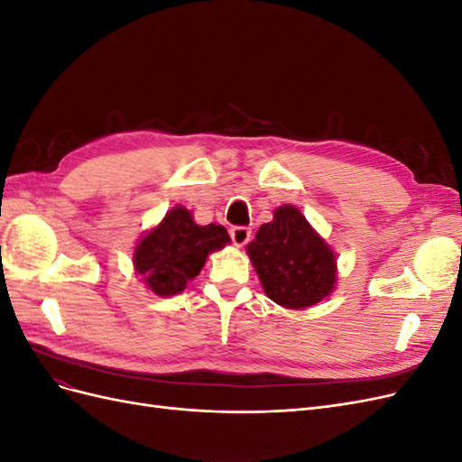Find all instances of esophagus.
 <instances>
[{"label": "esophagus", "mask_w": 462, "mask_h": 462, "mask_svg": "<svg viewBox=\"0 0 462 462\" xmlns=\"http://www.w3.org/2000/svg\"><path fill=\"white\" fill-rule=\"evenodd\" d=\"M229 233H231V239H233L235 246H245L250 241V236H253V231H250L248 227H233Z\"/></svg>", "instance_id": "obj_1"}]
</instances>
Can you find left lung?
I'll return each instance as SVG.
<instances>
[{
    "label": "left lung",
    "mask_w": 462,
    "mask_h": 462,
    "mask_svg": "<svg viewBox=\"0 0 462 462\" xmlns=\"http://www.w3.org/2000/svg\"><path fill=\"white\" fill-rule=\"evenodd\" d=\"M246 254L265 295L287 310L310 309L337 285V254L297 206L275 208Z\"/></svg>",
    "instance_id": "1"
}]
</instances>
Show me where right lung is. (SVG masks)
<instances>
[{
	"label": "right lung",
	"instance_id": "obj_1",
	"mask_svg": "<svg viewBox=\"0 0 462 462\" xmlns=\"http://www.w3.org/2000/svg\"><path fill=\"white\" fill-rule=\"evenodd\" d=\"M229 243L226 227L199 226L190 209L175 206L138 239L133 253L134 273L153 295L173 297L200 273L209 254Z\"/></svg>",
	"mask_w": 462,
	"mask_h": 462
}]
</instances>
